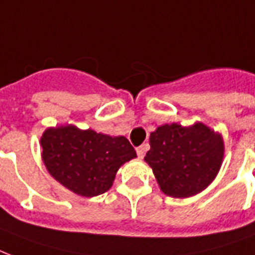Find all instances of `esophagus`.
<instances>
[{"instance_id":"34e87169","label":"esophagus","mask_w":255,"mask_h":255,"mask_svg":"<svg viewBox=\"0 0 255 255\" xmlns=\"http://www.w3.org/2000/svg\"><path fill=\"white\" fill-rule=\"evenodd\" d=\"M145 151H146V145H141L137 147V154H138V158H143V155H145Z\"/></svg>"}]
</instances>
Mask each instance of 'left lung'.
I'll use <instances>...</instances> for the list:
<instances>
[{"label": "left lung", "mask_w": 255, "mask_h": 255, "mask_svg": "<svg viewBox=\"0 0 255 255\" xmlns=\"http://www.w3.org/2000/svg\"><path fill=\"white\" fill-rule=\"evenodd\" d=\"M145 162L159 189L173 198H189L216 179L225 155L222 134L202 122L165 124L150 133Z\"/></svg>", "instance_id": "1"}]
</instances>
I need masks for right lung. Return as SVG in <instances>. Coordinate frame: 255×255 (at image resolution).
I'll list each match as a JSON object with an SVG mask.
<instances>
[{"instance_id":"1","label":"right lung","mask_w":255,"mask_h":255,"mask_svg":"<svg viewBox=\"0 0 255 255\" xmlns=\"http://www.w3.org/2000/svg\"><path fill=\"white\" fill-rule=\"evenodd\" d=\"M41 157L57 182L81 197H96L113 186L118 169L137 157L128 138L76 125L47 128L39 139Z\"/></svg>"}]
</instances>
